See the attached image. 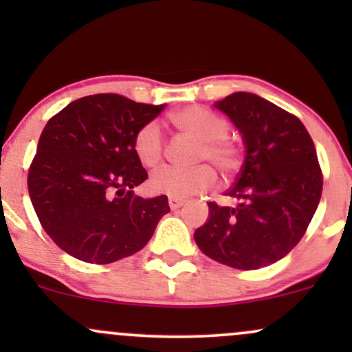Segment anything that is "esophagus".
I'll return each instance as SVG.
<instances>
[{"mask_svg": "<svg viewBox=\"0 0 352 352\" xmlns=\"http://www.w3.org/2000/svg\"><path fill=\"white\" fill-rule=\"evenodd\" d=\"M185 204V200H182V199H175V197H170V199H168V205H170V208L172 210H177V208H180L182 205Z\"/></svg>", "mask_w": 352, "mask_h": 352, "instance_id": "esophagus-1", "label": "esophagus"}]
</instances>
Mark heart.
I'll list each match as a JSON object with an SVG mask.
<instances>
[{
    "mask_svg": "<svg viewBox=\"0 0 352 352\" xmlns=\"http://www.w3.org/2000/svg\"><path fill=\"white\" fill-rule=\"evenodd\" d=\"M170 117L184 134L200 142L197 152L199 162L213 164L225 177L240 170L245 155L243 147L238 140L228 135L230 124L225 117L201 106L184 107L173 112ZM164 151V132L155 120L144 124L135 132L134 152L144 167H157L162 160ZM215 185L217 172L207 164L193 168L162 167L153 172L148 180L152 192L175 199L208 192Z\"/></svg>",
    "mask_w": 352,
    "mask_h": 352,
    "instance_id": "b5f03b06",
    "label": "heart"
}]
</instances>
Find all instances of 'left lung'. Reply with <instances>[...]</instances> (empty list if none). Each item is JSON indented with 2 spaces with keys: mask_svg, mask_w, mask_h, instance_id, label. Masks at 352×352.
Instances as JSON below:
<instances>
[{
  "mask_svg": "<svg viewBox=\"0 0 352 352\" xmlns=\"http://www.w3.org/2000/svg\"><path fill=\"white\" fill-rule=\"evenodd\" d=\"M243 137L245 162L227 195L235 207L210 201L199 248L236 270L276 263L300 243L322 192L316 148L296 116L256 94L235 92L215 102Z\"/></svg>",
  "mask_w": 352,
  "mask_h": 352,
  "instance_id": "obj_1",
  "label": "left lung"
}]
</instances>
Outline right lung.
Listing matches in <instances>:
<instances>
[{"label": "right lung", "instance_id": "right-lung-1", "mask_svg": "<svg viewBox=\"0 0 352 352\" xmlns=\"http://www.w3.org/2000/svg\"><path fill=\"white\" fill-rule=\"evenodd\" d=\"M164 107L94 94L47 120L28 190L44 232L60 250L107 265L147 245L170 207L167 195L142 199L132 190L148 177L134 152V135Z\"/></svg>", "mask_w": 352, "mask_h": 352}]
</instances>
